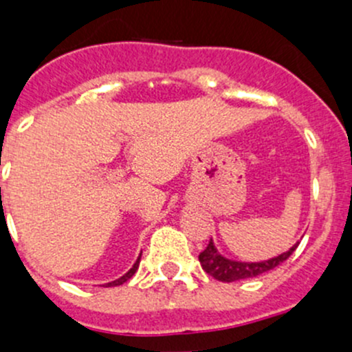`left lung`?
<instances>
[{"label":"left lung","instance_id":"left-lung-1","mask_svg":"<svg viewBox=\"0 0 352 352\" xmlns=\"http://www.w3.org/2000/svg\"><path fill=\"white\" fill-rule=\"evenodd\" d=\"M298 243L300 242L294 243L287 252H283L281 255H276V257L267 258V261L242 262L233 261V258H228L219 254V250L216 248V245L211 239V242L206 247V250L199 254V262H201L202 269L214 279L223 283H233L240 281V279L255 278V276H261L264 272L271 271V269L278 267L279 264H283L296 250Z\"/></svg>","mask_w":352,"mask_h":352}]
</instances>
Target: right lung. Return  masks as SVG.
<instances>
[{
  "mask_svg": "<svg viewBox=\"0 0 352 352\" xmlns=\"http://www.w3.org/2000/svg\"><path fill=\"white\" fill-rule=\"evenodd\" d=\"M140 261H141V254H140V257L136 258V262H134V265H133V267H131L129 271L126 272V274H124V276H120V278H119V279H116V281H110V283H107V285H105V286H109V287H110V286H120V285H124V283H126L127 279H131V278H133V276H134V272L138 271V267H140Z\"/></svg>",
  "mask_w": 352,
  "mask_h": 352,
  "instance_id": "obj_1",
  "label": "right lung"
}]
</instances>
